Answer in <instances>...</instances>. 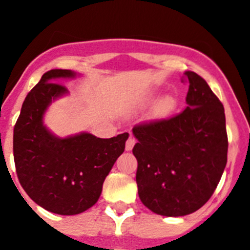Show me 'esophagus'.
Segmentation results:
<instances>
[{"instance_id": "esophagus-1", "label": "esophagus", "mask_w": 250, "mask_h": 250, "mask_svg": "<svg viewBox=\"0 0 250 250\" xmlns=\"http://www.w3.org/2000/svg\"><path fill=\"white\" fill-rule=\"evenodd\" d=\"M135 143H136L135 138L130 136V138L126 140V144H125V149H126V151H130V150H132V147H134Z\"/></svg>"}]
</instances>
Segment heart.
<instances>
[{
    "label": "heart",
    "mask_w": 250,
    "mask_h": 250,
    "mask_svg": "<svg viewBox=\"0 0 250 250\" xmlns=\"http://www.w3.org/2000/svg\"><path fill=\"white\" fill-rule=\"evenodd\" d=\"M156 98V94H150L149 99L147 100L152 101ZM176 106V100L173 98V96H164L161 100L158 101V104L155 105V109H154V114L159 118L161 116H167L170 112L175 109Z\"/></svg>",
    "instance_id": "b5f03b06"
}]
</instances>
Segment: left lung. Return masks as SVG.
Here are the masks:
<instances>
[{
	"instance_id": "1",
	"label": "left lung",
	"mask_w": 250,
	"mask_h": 250,
	"mask_svg": "<svg viewBox=\"0 0 250 250\" xmlns=\"http://www.w3.org/2000/svg\"><path fill=\"white\" fill-rule=\"evenodd\" d=\"M188 106L164 120L132 129L138 143L139 198L154 213L164 216L191 214L210 199L227 165L228 136L223 104L207 81L193 71Z\"/></svg>"
}]
</instances>
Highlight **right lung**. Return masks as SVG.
<instances>
[{"mask_svg": "<svg viewBox=\"0 0 250 250\" xmlns=\"http://www.w3.org/2000/svg\"><path fill=\"white\" fill-rule=\"evenodd\" d=\"M71 70L42 75L22 104L13 129V158L20 184L36 204L51 213L75 215L100 198L104 180L125 150L127 132L110 139L80 132L59 138L43 124L52 101L68 94L61 79H74Z\"/></svg>", "mask_w": 250, "mask_h": 250, "instance_id": "obj_1", "label": "right lung"}]
</instances>
